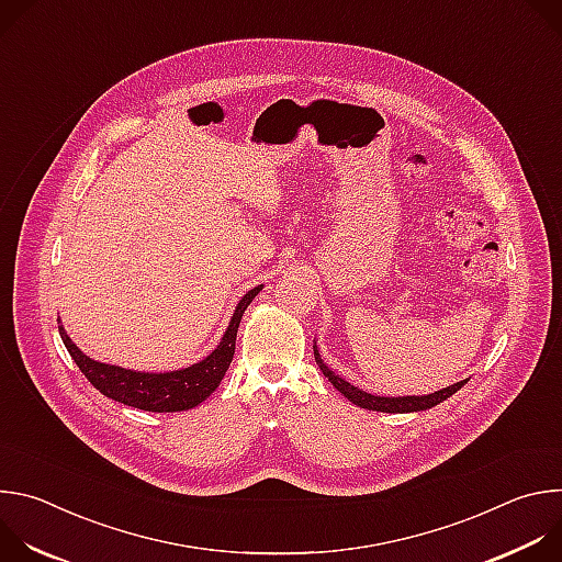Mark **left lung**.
<instances>
[{
  "label": "left lung",
  "instance_id": "left-lung-1",
  "mask_svg": "<svg viewBox=\"0 0 562 562\" xmlns=\"http://www.w3.org/2000/svg\"><path fill=\"white\" fill-rule=\"evenodd\" d=\"M313 356H315V362L317 367L323 369V373L329 378V382L340 391L345 393V397H349L353 405L362 407V409H369V412H386V414H407V412H423V409H431L436 407L438 403H442V400H447L449 395H453L460 386L467 384V380H460L442 391H436V393H429V395H407V397H380V395H371L367 391H360L358 386L349 384L347 380L338 378L325 362L323 358H319L317 349L313 347Z\"/></svg>",
  "mask_w": 562,
  "mask_h": 562
}]
</instances>
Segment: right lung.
Returning <instances> with one entry per match:
<instances>
[{"instance_id":"obj_1","label":"right lung","mask_w":562,"mask_h":562,"mask_svg":"<svg viewBox=\"0 0 562 562\" xmlns=\"http://www.w3.org/2000/svg\"><path fill=\"white\" fill-rule=\"evenodd\" d=\"M260 289L262 286L251 289L243 300H239L231 325L222 342L217 345V349L202 362L187 367L182 371L139 373V371L120 369L113 364H102L79 351L66 336L64 327H59V336L70 358L79 367V371H82L89 378V382L106 397H113L122 405L144 409V412H157V414L187 412L198 407L202 400H206L222 382L235 353V336H237L239 319H243V313L247 311L251 300L260 293Z\"/></svg>"}]
</instances>
